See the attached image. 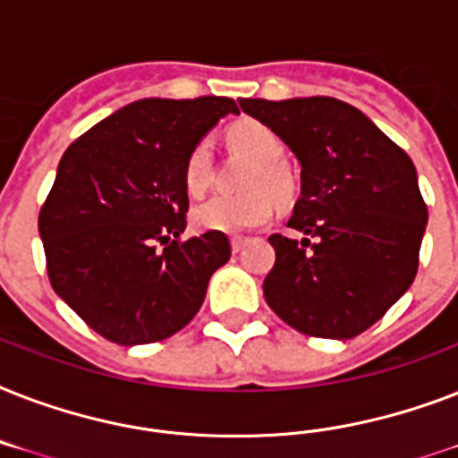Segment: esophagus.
I'll list each match as a JSON object with an SVG mask.
<instances>
[{
  "label": "esophagus",
  "instance_id": "1",
  "mask_svg": "<svg viewBox=\"0 0 458 458\" xmlns=\"http://www.w3.org/2000/svg\"><path fill=\"white\" fill-rule=\"evenodd\" d=\"M244 244H247V240H244V237H230V247H233V251H235V254H240V251L244 250Z\"/></svg>",
  "mask_w": 458,
  "mask_h": 458
}]
</instances>
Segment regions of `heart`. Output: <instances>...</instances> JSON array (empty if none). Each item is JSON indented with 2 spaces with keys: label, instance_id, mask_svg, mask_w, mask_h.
Here are the masks:
<instances>
[{
  "label": "heart",
  "instance_id": "1",
  "mask_svg": "<svg viewBox=\"0 0 458 458\" xmlns=\"http://www.w3.org/2000/svg\"><path fill=\"white\" fill-rule=\"evenodd\" d=\"M228 142L237 154L257 161L251 168L242 197H214L192 211V225L204 233H225L242 235L257 230L271 221L273 193L276 199H287L294 192V178L280 158H283V140L273 128L261 121H240L230 125ZM214 178V158L211 145L199 140L190 149L182 168L185 190L192 197H199L208 190ZM268 191L272 193L267 194Z\"/></svg>",
  "mask_w": 458,
  "mask_h": 458
}]
</instances>
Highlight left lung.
Here are the masks:
<instances>
[{
	"label": "left lung",
	"instance_id": "8db88e82",
	"mask_svg": "<svg viewBox=\"0 0 458 458\" xmlns=\"http://www.w3.org/2000/svg\"><path fill=\"white\" fill-rule=\"evenodd\" d=\"M300 158L301 197L271 235L276 264L264 297L287 326L349 340L369 330L411 287L428 207L409 154L369 116L333 97L240 99Z\"/></svg>",
	"mask_w": 458,
	"mask_h": 458
}]
</instances>
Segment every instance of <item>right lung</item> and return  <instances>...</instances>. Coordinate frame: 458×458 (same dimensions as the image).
Masks as SVG:
<instances>
[{"instance_id": "1", "label": "right lung", "mask_w": 458, "mask_h": 458, "mask_svg": "<svg viewBox=\"0 0 458 458\" xmlns=\"http://www.w3.org/2000/svg\"><path fill=\"white\" fill-rule=\"evenodd\" d=\"M235 99H140L75 140L39 208L54 293L116 344L171 337L228 264L225 233L180 240L190 208L182 168Z\"/></svg>"}]
</instances>
